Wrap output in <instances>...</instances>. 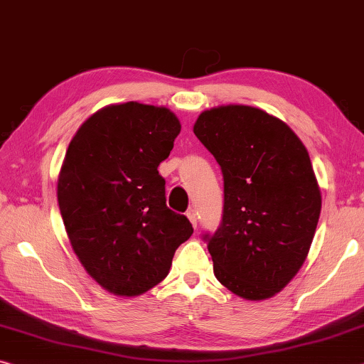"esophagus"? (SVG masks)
I'll return each mask as SVG.
<instances>
[{
    "label": "esophagus",
    "mask_w": 364,
    "mask_h": 364,
    "mask_svg": "<svg viewBox=\"0 0 364 364\" xmlns=\"http://www.w3.org/2000/svg\"><path fill=\"white\" fill-rule=\"evenodd\" d=\"M186 217L189 218V222H191L193 227L198 228V215H196V210L194 209H188Z\"/></svg>",
    "instance_id": "34e87169"
}]
</instances>
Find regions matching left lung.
<instances>
[{
    "mask_svg": "<svg viewBox=\"0 0 364 364\" xmlns=\"http://www.w3.org/2000/svg\"><path fill=\"white\" fill-rule=\"evenodd\" d=\"M193 131L223 173L222 223L204 236L213 274L250 301L274 296L301 269L319 220L306 147L284 121L247 105L205 109Z\"/></svg>",
    "mask_w": 364,
    "mask_h": 364,
    "instance_id": "1",
    "label": "left lung"
}]
</instances>
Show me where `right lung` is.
I'll return each instance as SVG.
<instances>
[{"label": "right lung", "mask_w": 364, "mask_h": 364, "mask_svg": "<svg viewBox=\"0 0 364 364\" xmlns=\"http://www.w3.org/2000/svg\"><path fill=\"white\" fill-rule=\"evenodd\" d=\"M181 124L165 107L139 102L100 108L69 142L58 204L73 251L117 296H139L170 272L176 247L193 235L170 210L159 165Z\"/></svg>", "instance_id": "add662e5"}]
</instances>
